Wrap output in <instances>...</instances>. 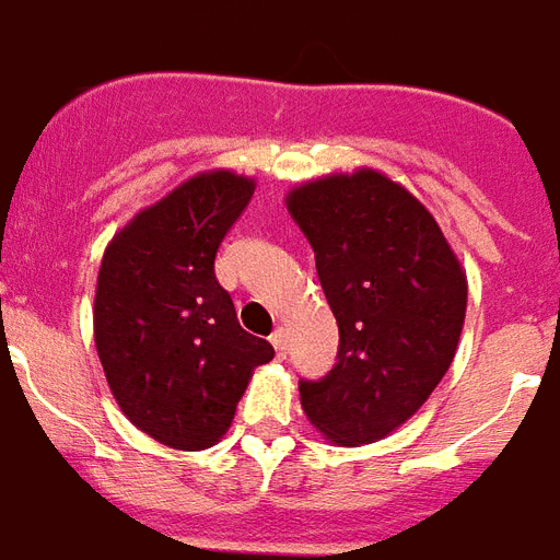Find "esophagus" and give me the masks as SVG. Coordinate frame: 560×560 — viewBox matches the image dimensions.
I'll list each match as a JSON object with an SVG mask.
<instances>
[{
    "instance_id": "obj_1",
    "label": "esophagus",
    "mask_w": 560,
    "mask_h": 560,
    "mask_svg": "<svg viewBox=\"0 0 560 560\" xmlns=\"http://www.w3.org/2000/svg\"><path fill=\"white\" fill-rule=\"evenodd\" d=\"M270 342H272V348H276V353H279V357L284 359V353H288V334H284V327H279V330H272Z\"/></svg>"
}]
</instances>
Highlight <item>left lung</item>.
<instances>
[{
  "mask_svg": "<svg viewBox=\"0 0 560 560\" xmlns=\"http://www.w3.org/2000/svg\"><path fill=\"white\" fill-rule=\"evenodd\" d=\"M339 325L336 365L302 380L307 420L339 445L376 443L438 388L466 319V272L431 212L374 170L288 195Z\"/></svg>",
  "mask_w": 560,
  "mask_h": 560,
  "instance_id": "1",
  "label": "left lung"
}]
</instances>
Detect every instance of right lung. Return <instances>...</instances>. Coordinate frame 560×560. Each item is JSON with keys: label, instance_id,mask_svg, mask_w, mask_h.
Masks as SVG:
<instances>
[{"label": "right lung", "instance_id": "right-lung-1", "mask_svg": "<svg viewBox=\"0 0 560 560\" xmlns=\"http://www.w3.org/2000/svg\"><path fill=\"white\" fill-rule=\"evenodd\" d=\"M256 184L203 172L122 226L94 295V342L117 406L158 443L201 452L224 438L249 376L272 359L215 279V256Z\"/></svg>", "mask_w": 560, "mask_h": 560}]
</instances>
